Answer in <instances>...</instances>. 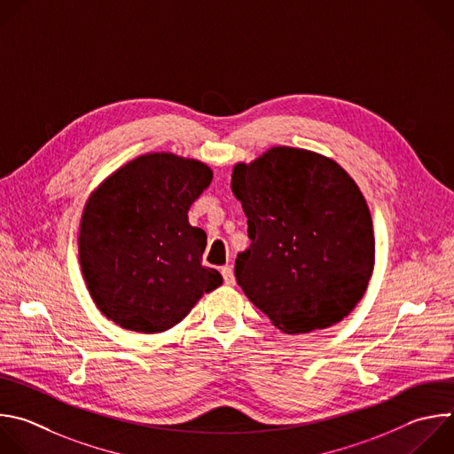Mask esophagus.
I'll use <instances>...</instances> for the list:
<instances>
[{"label":"esophagus","mask_w":454,"mask_h":454,"mask_svg":"<svg viewBox=\"0 0 454 454\" xmlns=\"http://www.w3.org/2000/svg\"><path fill=\"white\" fill-rule=\"evenodd\" d=\"M221 274H223L226 285H235V274H233L231 265H224V267L221 269Z\"/></svg>","instance_id":"esophagus-1"}]
</instances>
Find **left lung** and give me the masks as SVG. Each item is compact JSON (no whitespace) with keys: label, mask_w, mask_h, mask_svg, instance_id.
Returning a JSON list of instances; mask_svg holds the SVG:
<instances>
[{"label":"left lung","mask_w":454,"mask_h":454,"mask_svg":"<svg viewBox=\"0 0 454 454\" xmlns=\"http://www.w3.org/2000/svg\"><path fill=\"white\" fill-rule=\"evenodd\" d=\"M231 191L247 217L251 246L235 276L251 303L288 335L349 316L374 267L372 219L355 180L328 157L276 145L233 168Z\"/></svg>","instance_id":"left-lung-1"}]
</instances>
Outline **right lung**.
Listing matches in <instances>:
<instances>
[{
  "mask_svg": "<svg viewBox=\"0 0 454 454\" xmlns=\"http://www.w3.org/2000/svg\"><path fill=\"white\" fill-rule=\"evenodd\" d=\"M212 169L173 153H147L119 168L87 200L78 253L99 312L137 333H160L187 317L223 276L203 267L207 233L189 208Z\"/></svg>",
  "mask_w": 454,
  "mask_h": 454,
  "instance_id": "add662e5",
  "label": "right lung"
}]
</instances>
